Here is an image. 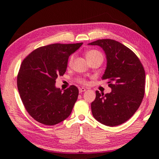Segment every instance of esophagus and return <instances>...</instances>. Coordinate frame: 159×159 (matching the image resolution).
<instances>
[{"mask_svg": "<svg viewBox=\"0 0 159 159\" xmlns=\"http://www.w3.org/2000/svg\"><path fill=\"white\" fill-rule=\"evenodd\" d=\"M84 91H85V88H79V93H82L83 92H84Z\"/></svg>", "mask_w": 159, "mask_h": 159, "instance_id": "esophagus-1", "label": "esophagus"}]
</instances>
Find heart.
Here are the masks:
<instances>
[{"instance_id":"1","label":"heart","mask_w":159,"mask_h":159,"mask_svg":"<svg viewBox=\"0 0 159 159\" xmlns=\"http://www.w3.org/2000/svg\"><path fill=\"white\" fill-rule=\"evenodd\" d=\"M98 54H100V53H99L98 51H97V50H90V51H89V52H88L87 53H86V58L92 57V56L98 55ZM73 60H74V56H71V58H70V60H69V65H71V64H72V62H73ZM81 82L84 83L85 80H82Z\"/></svg>"}]
</instances>
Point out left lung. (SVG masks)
I'll use <instances>...</instances> for the list:
<instances>
[{
    "instance_id": "8db88e82",
    "label": "left lung",
    "mask_w": 159,
    "mask_h": 159,
    "mask_svg": "<svg viewBox=\"0 0 159 159\" xmlns=\"http://www.w3.org/2000/svg\"><path fill=\"white\" fill-rule=\"evenodd\" d=\"M88 45H98L104 51L107 67L102 79L109 80L111 92L100 94L91 103L94 118L102 124L119 125L133 116L144 95L145 71L133 51L111 39H99Z\"/></svg>"
}]
</instances>
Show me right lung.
Returning a JSON list of instances; mask_svg holds the SVG:
<instances>
[{"label": "right lung", "instance_id": "obj_1", "mask_svg": "<svg viewBox=\"0 0 159 159\" xmlns=\"http://www.w3.org/2000/svg\"><path fill=\"white\" fill-rule=\"evenodd\" d=\"M82 44L45 45L23 60L17 76L18 91L26 110L38 122L54 125L71 114L79 89L71 85L62 91L55 86V80L65 73L69 57Z\"/></svg>", "mask_w": 159, "mask_h": 159}]
</instances>
